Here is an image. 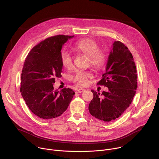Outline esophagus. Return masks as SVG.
Here are the masks:
<instances>
[{
	"label": "esophagus",
	"mask_w": 159,
	"mask_h": 159,
	"mask_svg": "<svg viewBox=\"0 0 159 159\" xmlns=\"http://www.w3.org/2000/svg\"><path fill=\"white\" fill-rule=\"evenodd\" d=\"M84 90H85L84 89L79 88V89H77L76 90H77V92H78V93H82Z\"/></svg>",
	"instance_id": "esophagus-1"
}]
</instances>
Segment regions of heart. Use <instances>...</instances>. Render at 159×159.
I'll return each mask as SVG.
<instances>
[{
    "mask_svg": "<svg viewBox=\"0 0 159 159\" xmlns=\"http://www.w3.org/2000/svg\"><path fill=\"white\" fill-rule=\"evenodd\" d=\"M72 50L78 53L88 57V63L96 70H101L107 62V55L105 51L99 49L98 43L94 39L86 38L81 39L74 44ZM62 66L67 70H71L74 66V58L67 52H63L60 56ZM93 77L92 72L89 71H77L72 77V80L79 86H86L89 79Z\"/></svg>",
    "mask_w": 159,
    "mask_h": 159,
    "instance_id": "b5f03b06",
    "label": "heart"
}]
</instances>
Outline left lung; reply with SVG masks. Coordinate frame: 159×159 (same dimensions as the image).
Masks as SVG:
<instances>
[{"label": "left lung", "mask_w": 159, "mask_h": 159, "mask_svg": "<svg viewBox=\"0 0 159 159\" xmlns=\"http://www.w3.org/2000/svg\"><path fill=\"white\" fill-rule=\"evenodd\" d=\"M102 79L98 85L108 88L102 94L91 90L93 99L89 104L90 115L109 122L118 118L131 104L137 89V69L132 54L120 41L112 44Z\"/></svg>", "instance_id": "obj_1"}]
</instances>
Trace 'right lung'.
I'll return each instance as SVG.
<instances>
[{
  "mask_svg": "<svg viewBox=\"0 0 159 159\" xmlns=\"http://www.w3.org/2000/svg\"><path fill=\"white\" fill-rule=\"evenodd\" d=\"M74 36L57 35L45 39L28 53L21 74L20 91L28 107L43 120L60 116L66 110L75 93L72 89L54 90L56 77H61V50Z\"/></svg>",
  "mask_w": 159,
  "mask_h": 159,
  "instance_id": "right-lung-1",
  "label": "right lung"
}]
</instances>
